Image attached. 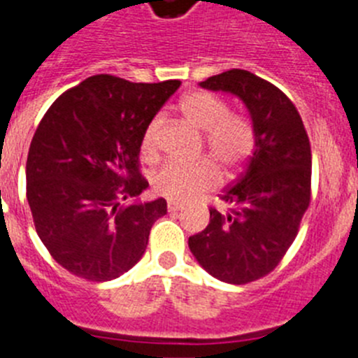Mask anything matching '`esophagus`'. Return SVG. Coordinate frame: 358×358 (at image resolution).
I'll list each match as a JSON object with an SVG mask.
<instances>
[{
	"mask_svg": "<svg viewBox=\"0 0 358 358\" xmlns=\"http://www.w3.org/2000/svg\"><path fill=\"white\" fill-rule=\"evenodd\" d=\"M183 208V205L180 201H175V199H169L168 201V210L171 213H176V212H180V210Z\"/></svg>",
	"mask_w": 358,
	"mask_h": 358,
	"instance_id": "1",
	"label": "esophagus"
}]
</instances>
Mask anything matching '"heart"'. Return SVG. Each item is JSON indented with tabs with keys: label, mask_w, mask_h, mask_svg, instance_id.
I'll return each instance as SVG.
<instances>
[{
	"label": "heart",
	"mask_w": 358,
	"mask_h": 358,
	"mask_svg": "<svg viewBox=\"0 0 358 358\" xmlns=\"http://www.w3.org/2000/svg\"><path fill=\"white\" fill-rule=\"evenodd\" d=\"M183 118L203 130V148L208 150L220 168L231 173L240 168L255 152L256 130L249 118L229 113L228 103L213 93L194 92L180 100ZM162 116L155 115L141 136V155L146 160L159 157V134ZM219 180L217 169L210 159L194 162L169 160L152 176V185L160 196L171 199H185L201 190L213 187Z\"/></svg>",
	"instance_id": "1"
}]
</instances>
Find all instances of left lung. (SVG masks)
<instances>
[{"instance_id":"left-lung-1","label":"left lung","mask_w":358,"mask_h":358,"mask_svg":"<svg viewBox=\"0 0 358 358\" xmlns=\"http://www.w3.org/2000/svg\"><path fill=\"white\" fill-rule=\"evenodd\" d=\"M199 85L245 103L256 146L240 178L219 194L222 208L210 206V224L189 247L213 277L247 285L279 265L309 208V138L288 95L255 73L231 69Z\"/></svg>"}]
</instances>
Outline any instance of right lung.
<instances>
[{
    "instance_id": "right-lung-1",
    "label": "right lung",
    "mask_w": 358,
    "mask_h": 358,
    "mask_svg": "<svg viewBox=\"0 0 358 358\" xmlns=\"http://www.w3.org/2000/svg\"><path fill=\"white\" fill-rule=\"evenodd\" d=\"M180 85L99 73L62 93L36 127L26 198L42 243L73 275L116 279L145 255L166 199L123 201L148 187L139 171L143 130Z\"/></svg>"
}]
</instances>
